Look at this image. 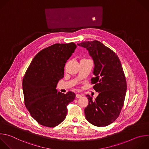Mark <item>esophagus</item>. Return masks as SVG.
I'll return each instance as SVG.
<instances>
[{"mask_svg": "<svg viewBox=\"0 0 149 149\" xmlns=\"http://www.w3.org/2000/svg\"><path fill=\"white\" fill-rule=\"evenodd\" d=\"M82 97V95H81V94H79V93L76 94V97H77V98H79V97Z\"/></svg>", "mask_w": 149, "mask_h": 149, "instance_id": "1", "label": "esophagus"}]
</instances>
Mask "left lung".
Returning <instances> with one entry per match:
<instances>
[{"instance_id":"obj_1","label":"left lung","mask_w":149,"mask_h":149,"mask_svg":"<svg viewBox=\"0 0 149 149\" xmlns=\"http://www.w3.org/2000/svg\"><path fill=\"white\" fill-rule=\"evenodd\" d=\"M77 45L86 48L93 60L91 83L99 92L95 101L86 95L89 103L84 109L85 118L93 125L107 126L118 118L124 104L127 85L120 61L115 52L99 41Z\"/></svg>"}]
</instances>
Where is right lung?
<instances>
[{"label": "right lung", "instance_id": "right-lung-1", "mask_svg": "<svg viewBox=\"0 0 149 149\" xmlns=\"http://www.w3.org/2000/svg\"><path fill=\"white\" fill-rule=\"evenodd\" d=\"M74 42L54 44L34 57L23 79L25 106L40 125L53 127L66 118L67 105L75 99L71 91L57 92V85L64 77L67 61L74 52Z\"/></svg>", "mask_w": 149, "mask_h": 149}]
</instances>
